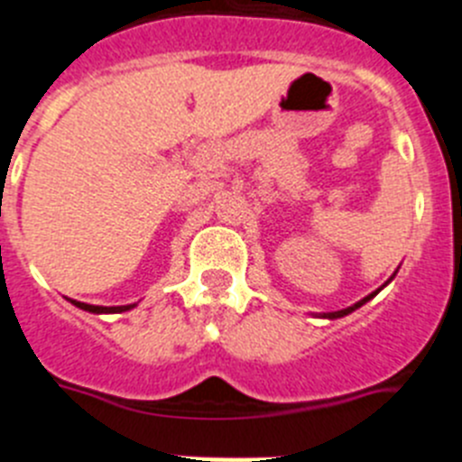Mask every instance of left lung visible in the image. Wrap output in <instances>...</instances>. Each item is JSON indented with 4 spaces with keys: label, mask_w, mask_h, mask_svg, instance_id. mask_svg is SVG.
I'll return each mask as SVG.
<instances>
[{
    "label": "left lung",
    "mask_w": 462,
    "mask_h": 462,
    "mask_svg": "<svg viewBox=\"0 0 462 462\" xmlns=\"http://www.w3.org/2000/svg\"><path fill=\"white\" fill-rule=\"evenodd\" d=\"M391 280H393V277H391ZM377 293H379V289H377V291H373V293H370V296H365V298H363V300H358V303H354L352 308L337 310V312H324V314H321V317H324V319H340V317H345V314L354 312V310H358V308H361V305H365V303H368L370 298H374V296H377Z\"/></svg>",
    "instance_id": "left-lung-1"
}]
</instances>
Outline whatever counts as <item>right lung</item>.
Instances as JSON below:
<instances>
[{"label":"right lung","instance_id":"1","mask_svg":"<svg viewBox=\"0 0 462 462\" xmlns=\"http://www.w3.org/2000/svg\"><path fill=\"white\" fill-rule=\"evenodd\" d=\"M76 308L85 310V312H94V314H110V312H126V310L136 308V303L134 305H117V308H104V305H88V303H80V300H71Z\"/></svg>","mask_w":462,"mask_h":462}]
</instances>
